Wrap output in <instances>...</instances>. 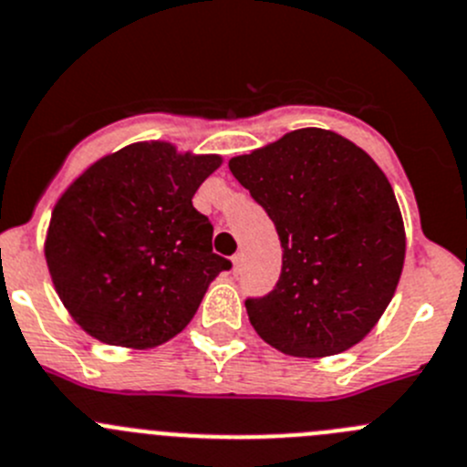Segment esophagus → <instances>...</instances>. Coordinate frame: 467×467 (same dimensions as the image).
I'll return each instance as SVG.
<instances>
[{
    "label": "esophagus",
    "instance_id": "obj_1",
    "mask_svg": "<svg viewBox=\"0 0 467 467\" xmlns=\"http://www.w3.org/2000/svg\"><path fill=\"white\" fill-rule=\"evenodd\" d=\"M239 266H242V253H237V255H233V269L239 271Z\"/></svg>",
    "mask_w": 467,
    "mask_h": 467
}]
</instances>
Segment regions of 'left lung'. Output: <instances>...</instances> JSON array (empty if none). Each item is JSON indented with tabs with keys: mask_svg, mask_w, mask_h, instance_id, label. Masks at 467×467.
Segmentation results:
<instances>
[{
	"mask_svg": "<svg viewBox=\"0 0 467 467\" xmlns=\"http://www.w3.org/2000/svg\"><path fill=\"white\" fill-rule=\"evenodd\" d=\"M228 166L283 246L275 287L246 298L257 335L296 358L358 344L404 269V221L386 173L356 143L317 128L294 130Z\"/></svg>",
	"mask_w": 467,
	"mask_h": 467,
	"instance_id": "left-lung-1",
	"label": "left lung"
}]
</instances>
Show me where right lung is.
Returning <instances> with one entry per match:
<instances>
[{"label": "right lung", "mask_w": 467, "mask_h": 467, "mask_svg": "<svg viewBox=\"0 0 467 467\" xmlns=\"http://www.w3.org/2000/svg\"><path fill=\"white\" fill-rule=\"evenodd\" d=\"M219 155L132 143L86 169L58 198L45 260L58 298L95 339L148 348L192 321L233 262L212 253L210 219L192 198Z\"/></svg>", "instance_id": "obj_1"}]
</instances>
